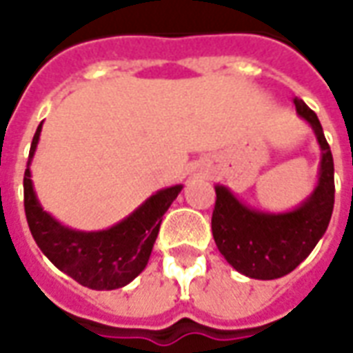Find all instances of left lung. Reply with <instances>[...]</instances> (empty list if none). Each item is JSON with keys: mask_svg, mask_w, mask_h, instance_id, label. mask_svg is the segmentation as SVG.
Here are the masks:
<instances>
[{"mask_svg": "<svg viewBox=\"0 0 353 353\" xmlns=\"http://www.w3.org/2000/svg\"><path fill=\"white\" fill-rule=\"evenodd\" d=\"M296 113L312 124L323 151L319 183L303 206L270 215L242 206L225 187H215L212 232L219 252L238 272L274 280L295 270L325 234L334 204V164L318 115L295 98Z\"/></svg>", "mask_w": 353, "mask_h": 353, "instance_id": "1", "label": "left lung"}]
</instances>
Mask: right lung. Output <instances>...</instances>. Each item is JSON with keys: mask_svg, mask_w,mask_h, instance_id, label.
Returning <instances> with one entry per match:
<instances>
[{"mask_svg": "<svg viewBox=\"0 0 353 353\" xmlns=\"http://www.w3.org/2000/svg\"><path fill=\"white\" fill-rule=\"evenodd\" d=\"M39 132L41 124L32 139L30 159L34 157ZM179 191L181 185L159 191L130 217L111 229L79 232L62 227L43 212L35 199L30 168L24 172V210L35 244L62 272L72 276L81 285L98 291L123 288L145 268L161 229L162 215Z\"/></svg>", "mask_w": 353, "mask_h": 353, "instance_id": "right-lung-1", "label": "right lung"}]
</instances>
